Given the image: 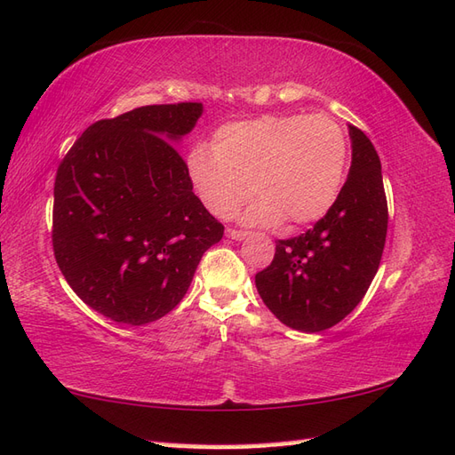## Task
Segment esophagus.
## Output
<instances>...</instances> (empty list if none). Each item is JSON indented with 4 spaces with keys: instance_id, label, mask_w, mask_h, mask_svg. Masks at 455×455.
<instances>
[{
    "instance_id": "esophagus-1",
    "label": "esophagus",
    "mask_w": 455,
    "mask_h": 455,
    "mask_svg": "<svg viewBox=\"0 0 455 455\" xmlns=\"http://www.w3.org/2000/svg\"><path fill=\"white\" fill-rule=\"evenodd\" d=\"M227 236L232 240H244L248 236L246 230H236V228H227Z\"/></svg>"
}]
</instances>
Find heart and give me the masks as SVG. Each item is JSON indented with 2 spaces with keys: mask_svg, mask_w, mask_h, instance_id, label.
<instances>
[{
  "mask_svg": "<svg viewBox=\"0 0 455 455\" xmlns=\"http://www.w3.org/2000/svg\"><path fill=\"white\" fill-rule=\"evenodd\" d=\"M347 156V135L330 116L267 114L219 128L215 147L194 145L186 172L217 217H230L253 192L259 199L246 211L248 223L306 225L335 204Z\"/></svg>",
  "mask_w": 455,
  "mask_h": 455,
  "instance_id": "b5f03b06",
  "label": "heart"
}]
</instances>
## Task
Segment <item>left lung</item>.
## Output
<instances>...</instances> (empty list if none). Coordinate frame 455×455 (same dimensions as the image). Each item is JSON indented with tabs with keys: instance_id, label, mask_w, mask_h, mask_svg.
Masks as SVG:
<instances>
[{
	"instance_id": "8db88e82",
	"label": "left lung",
	"mask_w": 455,
	"mask_h": 455,
	"mask_svg": "<svg viewBox=\"0 0 455 455\" xmlns=\"http://www.w3.org/2000/svg\"><path fill=\"white\" fill-rule=\"evenodd\" d=\"M353 161L331 209L304 235L275 242V258L256 275L261 300L304 333L339 323L363 300L382 259L387 202L372 141L348 125Z\"/></svg>"
}]
</instances>
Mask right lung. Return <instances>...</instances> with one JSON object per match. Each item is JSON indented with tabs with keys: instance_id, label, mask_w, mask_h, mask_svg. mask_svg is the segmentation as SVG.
<instances>
[{
	"instance_id": "add662e5",
	"label": "right lung",
	"mask_w": 455,
	"mask_h": 455,
	"mask_svg": "<svg viewBox=\"0 0 455 455\" xmlns=\"http://www.w3.org/2000/svg\"><path fill=\"white\" fill-rule=\"evenodd\" d=\"M202 102L153 104L89 125L58 166L52 244L77 297L145 325L184 299L225 227L192 192L176 147Z\"/></svg>"
}]
</instances>
